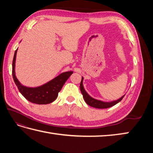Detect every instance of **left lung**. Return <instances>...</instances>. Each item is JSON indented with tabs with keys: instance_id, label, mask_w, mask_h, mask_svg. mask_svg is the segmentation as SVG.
<instances>
[{
	"instance_id": "8db88e82",
	"label": "left lung",
	"mask_w": 153,
	"mask_h": 153,
	"mask_svg": "<svg viewBox=\"0 0 153 153\" xmlns=\"http://www.w3.org/2000/svg\"><path fill=\"white\" fill-rule=\"evenodd\" d=\"M83 77H82V82H81V83H80V90L83 95V99L85 100V101L87 105H89L90 106L94 107V108H109V107L114 106L117 103H118L119 102L121 101L122 99L123 98V97L125 96V95H123L122 97H120V99L115 100H112V101H102V100L94 99L92 97H91L85 90V88H84L83 87Z\"/></svg>"
}]
</instances>
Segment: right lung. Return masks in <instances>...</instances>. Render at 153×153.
Wrapping results in <instances>:
<instances>
[{
    "instance_id": "1",
    "label": "right lung",
    "mask_w": 153,
    "mask_h": 153,
    "mask_svg": "<svg viewBox=\"0 0 153 153\" xmlns=\"http://www.w3.org/2000/svg\"><path fill=\"white\" fill-rule=\"evenodd\" d=\"M17 51L18 48L15 51L14 58H13L12 76L16 86L18 87L19 91L27 100L34 104L47 105V104H49L54 101L56 99L58 93L62 88L65 82L73 74V71H64V72L58 75L56 77H54V79L40 86L30 87L23 85L17 79L15 72L16 58Z\"/></svg>"
}]
</instances>
